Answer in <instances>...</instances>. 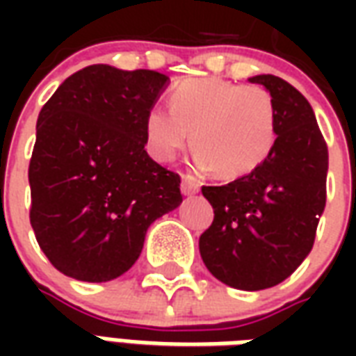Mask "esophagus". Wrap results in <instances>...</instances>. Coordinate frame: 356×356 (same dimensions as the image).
Segmentation results:
<instances>
[{
    "label": "esophagus",
    "instance_id": "34e87169",
    "mask_svg": "<svg viewBox=\"0 0 356 356\" xmlns=\"http://www.w3.org/2000/svg\"><path fill=\"white\" fill-rule=\"evenodd\" d=\"M181 193L185 196H193V194L200 193V181L193 175H183L181 181Z\"/></svg>",
    "mask_w": 356,
    "mask_h": 356
}]
</instances>
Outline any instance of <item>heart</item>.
Returning <instances> with one entry per match:
<instances>
[{"label":"heart","mask_w":356,"mask_h":356,"mask_svg":"<svg viewBox=\"0 0 356 356\" xmlns=\"http://www.w3.org/2000/svg\"><path fill=\"white\" fill-rule=\"evenodd\" d=\"M171 110L154 106L145 116L150 152L171 162L191 143L198 170L221 179L254 173L276 143V106L267 89L221 78H193L171 91Z\"/></svg>","instance_id":"b5f03b06"}]
</instances>
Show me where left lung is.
<instances>
[{"label":"left lung","instance_id":"obj_1","mask_svg":"<svg viewBox=\"0 0 356 356\" xmlns=\"http://www.w3.org/2000/svg\"><path fill=\"white\" fill-rule=\"evenodd\" d=\"M276 106V143L261 168L223 186H202L213 223L200 255L217 280L246 291L286 280L313 250L326 206L328 148L311 104L273 74L250 78Z\"/></svg>","mask_w":356,"mask_h":356}]
</instances>
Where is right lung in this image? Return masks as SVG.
<instances>
[{"label": "right lung", "instance_id": "right-lung-1", "mask_svg": "<svg viewBox=\"0 0 356 356\" xmlns=\"http://www.w3.org/2000/svg\"><path fill=\"white\" fill-rule=\"evenodd\" d=\"M168 86L154 70L93 65L66 78L40 112L30 223L63 275L122 276L139 259L148 227L183 202L177 173L145 150V116Z\"/></svg>", "mask_w": 356, "mask_h": 356}]
</instances>
